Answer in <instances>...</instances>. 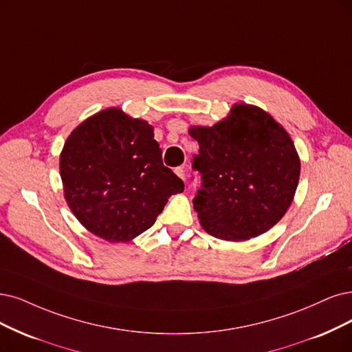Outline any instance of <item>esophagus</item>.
I'll return each mask as SVG.
<instances>
[{"mask_svg":"<svg viewBox=\"0 0 352 352\" xmlns=\"http://www.w3.org/2000/svg\"><path fill=\"white\" fill-rule=\"evenodd\" d=\"M175 174H177L181 179H186V168H184V166H177V168H175Z\"/></svg>","mask_w":352,"mask_h":352,"instance_id":"esophagus-1","label":"esophagus"}]
</instances>
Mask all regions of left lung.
<instances>
[{
  "mask_svg": "<svg viewBox=\"0 0 352 352\" xmlns=\"http://www.w3.org/2000/svg\"><path fill=\"white\" fill-rule=\"evenodd\" d=\"M199 142L192 169L201 177L194 209L214 238L245 241L274 226L290 207L300 175L293 142L272 117L235 104L213 127H191Z\"/></svg>",
  "mask_w": 352,
  "mask_h": 352,
  "instance_id": "1",
  "label": "left lung"
}]
</instances>
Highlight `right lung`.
Returning a JSON list of instances; mask_svg holds the SVG:
<instances>
[{
	"label": "right lung",
	"mask_w": 352,
	"mask_h": 352,
	"mask_svg": "<svg viewBox=\"0 0 352 352\" xmlns=\"http://www.w3.org/2000/svg\"><path fill=\"white\" fill-rule=\"evenodd\" d=\"M63 192L72 213L94 235L126 242L149 229L183 179L162 162L145 120L109 109L89 117L60 153Z\"/></svg>",
	"instance_id": "1"
}]
</instances>
